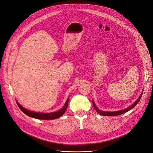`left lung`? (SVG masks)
Masks as SVG:
<instances>
[{"instance_id":"8db88e82","label":"left lung","mask_w":153,"mask_h":153,"mask_svg":"<svg viewBox=\"0 0 153 153\" xmlns=\"http://www.w3.org/2000/svg\"><path fill=\"white\" fill-rule=\"evenodd\" d=\"M142 94H143V93H141V94L140 95V97H139V98L136 101H135V102L134 103V104H132L131 106H130L129 107H128V108H127L126 109L122 110H120V111H101V110H99L97 108V106L95 105L94 102L93 101V107H94V108L95 109V110L97 111L99 114H100L101 115H103V116H111V117L120 115H122L123 114H125V113H126L128 111L132 109L138 103V102L139 101L141 97H142Z\"/></svg>"}]
</instances>
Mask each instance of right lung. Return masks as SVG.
Returning a JSON list of instances; mask_svg holds the SVG:
<instances>
[{"label":"right lung","mask_w":153,"mask_h":153,"mask_svg":"<svg viewBox=\"0 0 153 153\" xmlns=\"http://www.w3.org/2000/svg\"><path fill=\"white\" fill-rule=\"evenodd\" d=\"M68 102H69V98L67 100L64 106L62 107L60 110L57 111L52 112V113H39V112H34V111L26 110V108H23V107H22L18 102V101H16L17 105H18L19 108L21 109V110L22 112L24 113V114H25L26 115H27L29 117L37 118V119H40V120H53V119H56V118L61 117L66 111V109L68 106Z\"/></svg>","instance_id":"right-lung-1"}]
</instances>
